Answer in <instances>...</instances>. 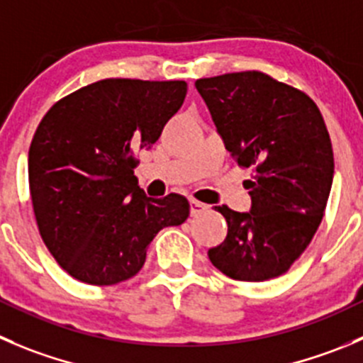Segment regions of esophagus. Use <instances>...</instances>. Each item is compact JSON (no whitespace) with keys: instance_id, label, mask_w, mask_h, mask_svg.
<instances>
[{"instance_id":"esophagus-1","label":"esophagus","mask_w":363,"mask_h":363,"mask_svg":"<svg viewBox=\"0 0 363 363\" xmlns=\"http://www.w3.org/2000/svg\"><path fill=\"white\" fill-rule=\"evenodd\" d=\"M207 209H209V207H207L206 203L199 202V200H195V199L189 200V211H191V216H199V214L206 213Z\"/></svg>"}]
</instances>
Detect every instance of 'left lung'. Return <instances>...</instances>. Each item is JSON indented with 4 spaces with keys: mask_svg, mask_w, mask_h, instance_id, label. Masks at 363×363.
Here are the masks:
<instances>
[{
    "mask_svg": "<svg viewBox=\"0 0 363 363\" xmlns=\"http://www.w3.org/2000/svg\"><path fill=\"white\" fill-rule=\"evenodd\" d=\"M232 160L253 168L246 213L218 206L225 241L209 250L214 267L242 282L286 273L323 220L333 181V152L314 101L267 74L248 70L196 79Z\"/></svg>",
    "mask_w": 363,
    "mask_h": 363,
    "instance_id": "obj_1",
    "label": "left lung"
}]
</instances>
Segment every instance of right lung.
Returning <instances> with one entry per match:
<instances>
[{
    "label": "right lung",
    "mask_w": 363,
    "mask_h": 363,
    "mask_svg": "<svg viewBox=\"0 0 363 363\" xmlns=\"http://www.w3.org/2000/svg\"><path fill=\"white\" fill-rule=\"evenodd\" d=\"M186 92L184 81L101 79L58 101L38 124L28 157L38 232L79 282L131 279L157 232L189 216L186 196L150 199L133 174L135 152L157 142Z\"/></svg>",
    "instance_id": "1"
}]
</instances>
